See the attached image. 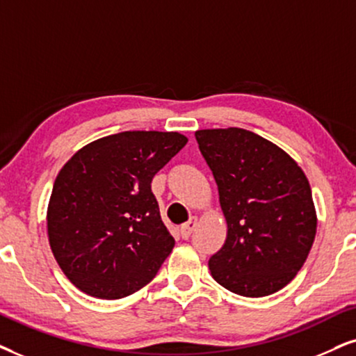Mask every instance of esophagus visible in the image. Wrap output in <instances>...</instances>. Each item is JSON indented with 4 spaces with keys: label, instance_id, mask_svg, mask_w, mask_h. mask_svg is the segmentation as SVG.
Here are the masks:
<instances>
[{
    "label": "esophagus",
    "instance_id": "esophagus-1",
    "mask_svg": "<svg viewBox=\"0 0 356 356\" xmlns=\"http://www.w3.org/2000/svg\"><path fill=\"white\" fill-rule=\"evenodd\" d=\"M195 227H197V218L195 217H192L187 223L182 225V227H181V236L184 238V240H187V238L192 235V232L195 230Z\"/></svg>",
    "mask_w": 356,
    "mask_h": 356
}]
</instances>
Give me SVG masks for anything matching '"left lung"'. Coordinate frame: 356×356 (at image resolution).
<instances>
[{
  "mask_svg": "<svg viewBox=\"0 0 356 356\" xmlns=\"http://www.w3.org/2000/svg\"><path fill=\"white\" fill-rule=\"evenodd\" d=\"M218 187L227 240L211 256V277L225 289L263 298L289 284L317 232L309 181L284 149L241 128L195 131Z\"/></svg>",
  "mask_w": 356,
  "mask_h": 356,
  "instance_id": "left-lung-1",
  "label": "left lung"
}]
</instances>
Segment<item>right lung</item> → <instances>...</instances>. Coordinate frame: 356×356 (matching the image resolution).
<instances>
[{
    "mask_svg": "<svg viewBox=\"0 0 356 356\" xmlns=\"http://www.w3.org/2000/svg\"><path fill=\"white\" fill-rule=\"evenodd\" d=\"M175 131H124L79 149L57 174L49 245L67 279L97 299L149 284L174 248L152 177L187 145Z\"/></svg>",
    "mask_w": 356,
    "mask_h": 356,
    "instance_id": "obj_1",
    "label": "right lung"
}]
</instances>
